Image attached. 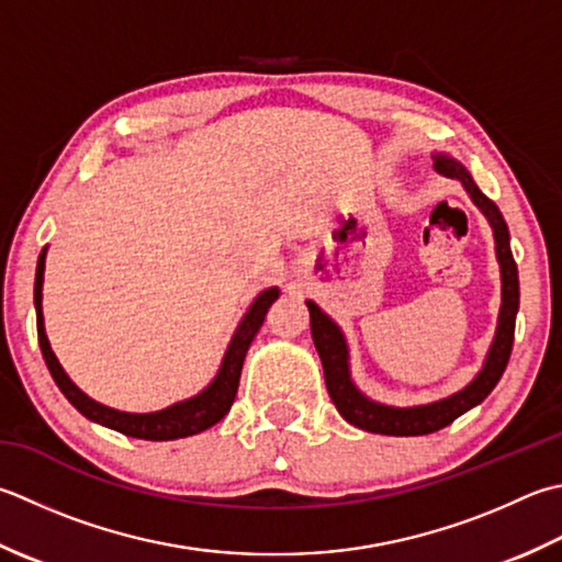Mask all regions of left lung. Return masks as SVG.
<instances>
[{
    "label": "left lung",
    "mask_w": 562,
    "mask_h": 562,
    "mask_svg": "<svg viewBox=\"0 0 562 562\" xmlns=\"http://www.w3.org/2000/svg\"><path fill=\"white\" fill-rule=\"evenodd\" d=\"M436 172L453 178L465 187L468 196L472 200L492 226L494 236V252H497L499 274H502V304H499V318L497 331H494L492 346L485 356V362L475 378H472L463 390L448 394L443 400L414 404V406H392L375 402L362 394L353 378H350V350L348 340L340 331L338 324L326 312L306 300L312 318V338L316 346V353L322 358L324 366V380L326 390L331 394V402L336 404L338 414L344 416L348 424H353L362 431L382 434V436H426L434 431H441L443 426L453 424L458 416L470 412L472 406L485 402L487 394L497 387L502 372L507 370V362L514 346V324L516 312H519V272H516V262L509 246V228L504 222L502 212L492 200L480 192V187L472 180V175L460 160H456L448 153H436L434 156Z\"/></svg>",
    "instance_id": "1"
}]
</instances>
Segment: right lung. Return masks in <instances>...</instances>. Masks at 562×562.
Masks as SVG:
<instances>
[{"mask_svg":"<svg viewBox=\"0 0 562 562\" xmlns=\"http://www.w3.org/2000/svg\"><path fill=\"white\" fill-rule=\"evenodd\" d=\"M46 252H48V246L41 250L38 266H36V284H33V304H36L41 353H43V360H46L55 384H58L60 392L65 394V400H68L75 409L85 416V419L112 428V431H119L131 438H143V441H175V438L202 434L206 428H212L214 424L224 419L231 409V404L236 400L240 368H244V360L252 338H256L262 322H266V314L272 306V302L280 296L278 288L262 290L256 300H252L248 312L238 322L234 336L228 340V348L214 380L209 382L202 392H196L190 400L165 406L160 412L131 414V412L112 409V406H104L94 402L92 397H87V394L68 378V372L63 370L58 358H55L50 340L46 336V324H43V272H46Z\"/></svg>","mask_w":562,"mask_h":562,"instance_id":"obj_1","label":"right lung"}]
</instances>
